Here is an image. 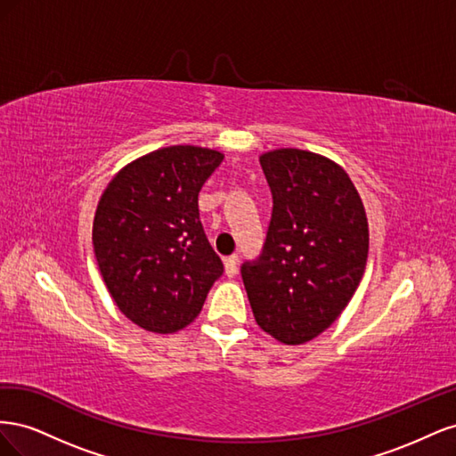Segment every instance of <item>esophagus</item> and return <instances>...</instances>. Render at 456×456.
Instances as JSON below:
<instances>
[{"instance_id": "1", "label": "esophagus", "mask_w": 456, "mask_h": 456, "mask_svg": "<svg viewBox=\"0 0 456 456\" xmlns=\"http://www.w3.org/2000/svg\"><path fill=\"white\" fill-rule=\"evenodd\" d=\"M224 272L228 278H233L238 273V255H230L224 258Z\"/></svg>"}]
</instances>
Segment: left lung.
<instances>
[{
  "mask_svg": "<svg viewBox=\"0 0 456 456\" xmlns=\"http://www.w3.org/2000/svg\"><path fill=\"white\" fill-rule=\"evenodd\" d=\"M273 209L265 249L241 278L262 330L305 344L335 323L360 285L369 224L360 194L340 165L298 148L260 156Z\"/></svg>",
  "mask_w": 456,
  "mask_h": 456,
  "instance_id": "left-lung-1",
  "label": "left lung"
}]
</instances>
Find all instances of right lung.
<instances>
[{
	"mask_svg": "<svg viewBox=\"0 0 456 456\" xmlns=\"http://www.w3.org/2000/svg\"><path fill=\"white\" fill-rule=\"evenodd\" d=\"M224 156L167 146L131 161L96 205L93 247L119 312L151 333L196 320L224 266L207 240L198 196Z\"/></svg>",
	"mask_w": 456,
	"mask_h": 456,
	"instance_id": "obj_1",
	"label": "right lung"
}]
</instances>
